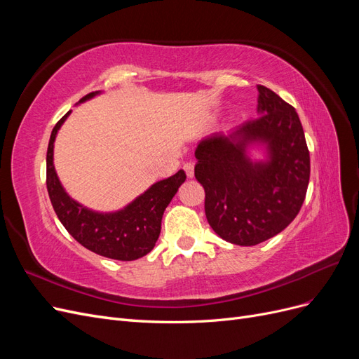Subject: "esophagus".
Wrapping results in <instances>:
<instances>
[{"mask_svg": "<svg viewBox=\"0 0 359 359\" xmlns=\"http://www.w3.org/2000/svg\"><path fill=\"white\" fill-rule=\"evenodd\" d=\"M182 169H184V172H186V175H187L189 178H193V177H194V165H193L191 161L184 163Z\"/></svg>", "mask_w": 359, "mask_h": 359, "instance_id": "esophagus-1", "label": "esophagus"}]
</instances>
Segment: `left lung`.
Returning a JSON list of instances; mask_svg holds the SVG:
<instances>
[{"mask_svg": "<svg viewBox=\"0 0 359 359\" xmlns=\"http://www.w3.org/2000/svg\"><path fill=\"white\" fill-rule=\"evenodd\" d=\"M257 91V118L229 135L202 139L194 151L206 220L236 245H256L286 229L310 180V154L295 107L264 85ZM253 144L264 148V161L249 158L246 149Z\"/></svg>", "mask_w": 359, "mask_h": 359, "instance_id": "1", "label": "left lung"}]
</instances>
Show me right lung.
<instances>
[{
	"label": "right lung",
	"instance_id": "1",
	"mask_svg": "<svg viewBox=\"0 0 359 359\" xmlns=\"http://www.w3.org/2000/svg\"><path fill=\"white\" fill-rule=\"evenodd\" d=\"M100 91L90 93L79 103L93 99ZM72 111L53 127L46 154V186L60 222L76 241L91 252L116 260H136L154 248L166 206L175 196L186 172L157 181L145 193L115 212H97L72 199L64 190L53 166V142L60 127Z\"/></svg>",
	"mask_w": 359,
	"mask_h": 359
}]
</instances>
